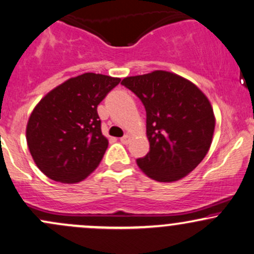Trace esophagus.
Segmentation results:
<instances>
[{
    "mask_svg": "<svg viewBox=\"0 0 254 254\" xmlns=\"http://www.w3.org/2000/svg\"><path fill=\"white\" fill-rule=\"evenodd\" d=\"M120 141L122 142V144L127 145L128 142H129V135H128V134H126V135H124V136H122V138L120 139Z\"/></svg>",
    "mask_w": 254,
    "mask_h": 254,
    "instance_id": "obj_1",
    "label": "esophagus"
}]
</instances>
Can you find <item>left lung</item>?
<instances>
[{"label": "left lung", "mask_w": 254, "mask_h": 254, "mask_svg": "<svg viewBox=\"0 0 254 254\" xmlns=\"http://www.w3.org/2000/svg\"><path fill=\"white\" fill-rule=\"evenodd\" d=\"M121 84L146 110L150 152L136 159L139 168L158 182L186 177L211 145L215 116L209 100L190 80L168 71L126 77Z\"/></svg>", "instance_id": "obj_1"}]
</instances>
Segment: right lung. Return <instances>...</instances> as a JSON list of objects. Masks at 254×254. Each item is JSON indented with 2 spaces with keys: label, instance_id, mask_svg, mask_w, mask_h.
<instances>
[{
  "label": "right lung",
  "instance_id": "add662e5",
  "mask_svg": "<svg viewBox=\"0 0 254 254\" xmlns=\"http://www.w3.org/2000/svg\"><path fill=\"white\" fill-rule=\"evenodd\" d=\"M120 80L86 72L41 98L29 116L26 139L43 174L71 184L85 180L97 168L108 147L97 106Z\"/></svg>",
  "mask_w": 254,
  "mask_h": 254
}]
</instances>
